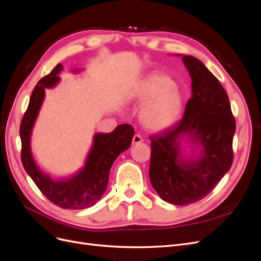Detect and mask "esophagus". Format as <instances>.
<instances>
[{
	"label": "esophagus",
	"mask_w": 261,
	"mask_h": 261,
	"mask_svg": "<svg viewBox=\"0 0 261 261\" xmlns=\"http://www.w3.org/2000/svg\"><path fill=\"white\" fill-rule=\"evenodd\" d=\"M143 137H141L139 134H135L133 137V145H136V144H139V143H143Z\"/></svg>",
	"instance_id": "34e87169"
}]
</instances>
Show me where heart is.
I'll list each match as a JSON object with an SVG mask.
<instances>
[{"label":"heart","mask_w":261,"mask_h":261,"mask_svg":"<svg viewBox=\"0 0 261 261\" xmlns=\"http://www.w3.org/2000/svg\"><path fill=\"white\" fill-rule=\"evenodd\" d=\"M132 98L139 103L148 100L140 111V121L148 129L169 127L183 110L181 92L168 76L153 75L146 78L136 87Z\"/></svg>","instance_id":"heart-1"}]
</instances>
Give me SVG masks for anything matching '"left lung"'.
<instances>
[{
	"mask_svg": "<svg viewBox=\"0 0 261 261\" xmlns=\"http://www.w3.org/2000/svg\"><path fill=\"white\" fill-rule=\"evenodd\" d=\"M183 62L192 78V97L181 120L150 136V183L164 201L186 206L209 195L233 163L236 128L228 97L203 63L191 55ZM188 139L201 153L194 160L182 155L180 141Z\"/></svg>",
	"mask_w": 261,
	"mask_h": 261,
	"instance_id": "8db88e82",
	"label": "left lung"
}]
</instances>
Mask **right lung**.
I'll list each match as a JSON object with an SVG mask.
<instances>
[{"label":"right lung","instance_id":"right-lung-1","mask_svg":"<svg viewBox=\"0 0 261 261\" xmlns=\"http://www.w3.org/2000/svg\"><path fill=\"white\" fill-rule=\"evenodd\" d=\"M62 69V64H58L49 75L38 82L31 93L19 128L21 163L37 187L52 203L63 209H85L92 207L103 196L108 186L110 169L116 158L130 147L134 128L128 124H122L111 133L96 134L84 168L74 176L53 179L45 174L34 160L30 149V137L44 99V89L52 88L60 82L58 75Z\"/></svg>","mask_w":261,"mask_h":261}]
</instances>
